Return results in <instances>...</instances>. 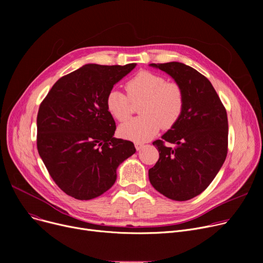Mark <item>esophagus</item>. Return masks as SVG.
<instances>
[{
	"label": "esophagus",
	"mask_w": 263,
	"mask_h": 263,
	"mask_svg": "<svg viewBox=\"0 0 263 263\" xmlns=\"http://www.w3.org/2000/svg\"><path fill=\"white\" fill-rule=\"evenodd\" d=\"M144 144L143 143H135V148H136V150L137 151H140V150H142L143 148H144Z\"/></svg>",
	"instance_id": "obj_1"
}]
</instances>
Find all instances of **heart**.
Segmentation results:
<instances>
[{
	"label": "heart",
	"mask_w": 263,
	"mask_h": 263,
	"mask_svg": "<svg viewBox=\"0 0 263 263\" xmlns=\"http://www.w3.org/2000/svg\"><path fill=\"white\" fill-rule=\"evenodd\" d=\"M128 96L112 89L106 97V108L118 121H126L132 114V103L140 102L141 116L119 127L126 139L145 142L155 136L160 128L170 129L179 120L183 109V91L175 82H166L161 74L140 71L126 83Z\"/></svg>",
	"instance_id": "obj_1"
}]
</instances>
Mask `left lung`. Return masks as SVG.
<instances>
[{
    "mask_svg": "<svg viewBox=\"0 0 263 263\" xmlns=\"http://www.w3.org/2000/svg\"><path fill=\"white\" fill-rule=\"evenodd\" d=\"M149 66L171 76L184 98L180 118L154 142L160 158L148 172L149 181L167 198L189 200L209 186L225 162L226 109L211 82L194 68L179 62Z\"/></svg>",
    "mask_w": 263,
    "mask_h": 263,
    "instance_id": "8db88e82",
    "label": "left lung"
}]
</instances>
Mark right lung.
<instances>
[{
    "label": "right lung",
    "instance_id": "right-lung-1",
    "mask_svg": "<svg viewBox=\"0 0 263 263\" xmlns=\"http://www.w3.org/2000/svg\"><path fill=\"white\" fill-rule=\"evenodd\" d=\"M136 64H86L61 78L37 115V149L53 180L67 195L89 200L115 183L134 144L114 137L106 97Z\"/></svg>",
    "mask_w": 263,
    "mask_h": 263
}]
</instances>
